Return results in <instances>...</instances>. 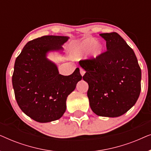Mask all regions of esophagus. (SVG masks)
<instances>
[{
    "mask_svg": "<svg viewBox=\"0 0 151 151\" xmlns=\"http://www.w3.org/2000/svg\"><path fill=\"white\" fill-rule=\"evenodd\" d=\"M80 74H81L82 76H83L84 75V73H85V71H84L83 69H82V68H80Z\"/></svg>",
    "mask_w": 151,
    "mask_h": 151,
    "instance_id": "esophagus-1",
    "label": "esophagus"
}]
</instances>
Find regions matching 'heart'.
<instances>
[{
	"instance_id": "heart-1",
	"label": "heart",
	"mask_w": 151,
	"mask_h": 151,
	"mask_svg": "<svg viewBox=\"0 0 151 151\" xmlns=\"http://www.w3.org/2000/svg\"><path fill=\"white\" fill-rule=\"evenodd\" d=\"M96 40L93 38L84 39L81 42L74 43L71 45V49L73 57L79 58L90 50L91 54L93 58H98L102 54L104 50V45L102 42H97Z\"/></svg>"
}]
</instances>
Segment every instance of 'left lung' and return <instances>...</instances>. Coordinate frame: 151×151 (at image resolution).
Masks as SVG:
<instances>
[{
	"label": "left lung",
	"instance_id": "obj_1",
	"mask_svg": "<svg viewBox=\"0 0 151 151\" xmlns=\"http://www.w3.org/2000/svg\"><path fill=\"white\" fill-rule=\"evenodd\" d=\"M106 51L96 58L80 60L86 71L87 96L93 112L115 117L127 113L137 102L141 91L142 72L133 49L116 32L100 34Z\"/></svg>",
	"mask_w": 151,
	"mask_h": 151
}]
</instances>
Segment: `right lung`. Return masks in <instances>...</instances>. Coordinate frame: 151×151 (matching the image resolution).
Returning <instances> with one entry per match:
<instances>
[{
  "label": "right lung",
  "mask_w": 151,
  "mask_h": 151,
  "mask_svg": "<svg viewBox=\"0 0 151 151\" xmlns=\"http://www.w3.org/2000/svg\"><path fill=\"white\" fill-rule=\"evenodd\" d=\"M68 36H45L28 42L16 58L12 76L15 98L22 112L34 120H57L66 111V101L82 80L77 68L71 75L59 74L47 53L63 51Z\"/></svg>",
  "instance_id": "add662e5"
}]
</instances>
